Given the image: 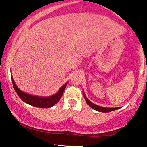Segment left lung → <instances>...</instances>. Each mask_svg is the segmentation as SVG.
Segmentation results:
<instances>
[{"instance_id": "obj_1", "label": "left lung", "mask_w": 147, "mask_h": 147, "mask_svg": "<svg viewBox=\"0 0 147 147\" xmlns=\"http://www.w3.org/2000/svg\"><path fill=\"white\" fill-rule=\"evenodd\" d=\"M83 95H84V99H85L86 102L87 104H88V105L90 106V107L92 108V109H95V110L97 111H99V112L108 113V112H111V111L117 110V109H119V107H117V108H105V107H102V106H99L98 105H96V104L91 102L87 98L86 96L85 95V93H84V92H83Z\"/></svg>"}]
</instances>
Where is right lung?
<instances>
[{
    "instance_id": "obj_1",
    "label": "right lung",
    "mask_w": 147,
    "mask_h": 147,
    "mask_svg": "<svg viewBox=\"0 0 147 147\" xmlns=\"http://www.w3.org/2000/svg\"><path fill=\"white\" fill-rule=\"evenodd\" d=\"M11 81H12L13 86H14V90H16V93L18 94V97L21 98L23 102H24L30 105L35 106L38 108H44V109H48V108L52 107L55 104H56L57 102L59 101L61 97H62V95L63 93V91L66 87L67 83H65L63 86H62L59 89V90L57 92L55 95H53L50 97H39V96L32 95L30 94H27L25 92H23L17 87V86L15 84L14 79L11 76Z\"/></svg>"
}]
</instances>
